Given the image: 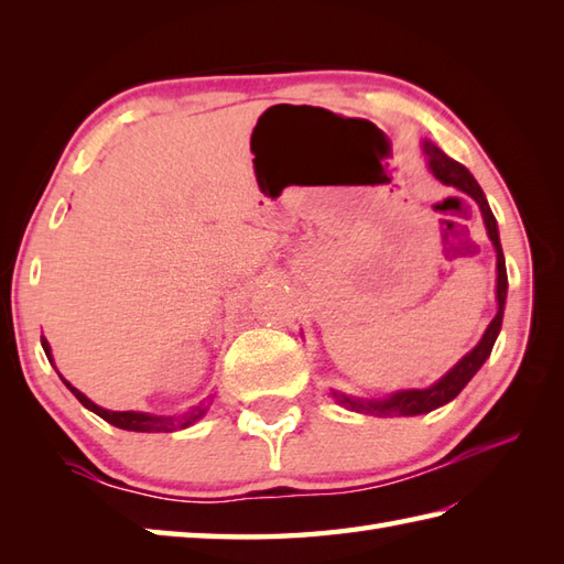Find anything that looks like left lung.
I'll return each mask as SVG.
<instances>
[{"label": "left lung", "mask_w": 564, "mask_h": 564, "mask_svg": "<svg viewBox=\"0 0 564 564\" xmlns=\"http://www.w3.org/2000/svg\"><path fill=\"white\" fill-rule=\"evenodd\" d=\"M424 152H426V162L429 170L434 174L441 184L453 186L463 191V194L470 196L477 208L482 213V220L487 227V235L492 239L495 251H497V315L495 319L489 322V327L485 329L482 339L477 341L475 349L470 354H465L458 364H455L446 376H443L438 382H434L431 388L424 390H400L392 392L388 398L380 400H361V398H349L344 392H332L334 400L339 404H344L346 410L351 412H361V414H373V416H416V414H426L436 406L451 402L455 394H458L470 378L482 368V364L492 354V346L497 341V334L501 329V317H505V303H507V263H505V251H501V242H499V230H497V220L492 215V208L485 198V191L480 188V184L475 182V176L465 170L460 162L451 160L446 152L441 148H436L434 142L424 140Z\"/></svg>", "instance_id": "obj_1"}]
</instances>
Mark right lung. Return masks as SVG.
<instances>
[{
    "mask_svg": "<svg viewBox=\"0 0 564 564\" xmlns=\"http://www.w3.org/2000/svg\"><path fill=\"white\" fill-rule=\"evenodd\" d=\"M41 344H43V351L47 356V361L53 364V354H51V344H47L45 337H41ZM55 366V364H53ZM63 378V376H59ZM65 386L72 390V394L87 406V410H91L94 414H99L104 422H109L118 429H126V431H142V434H172V431H178V429H186L191 424H196L198 419H203V414L208 412L210 406V400L206 402H198L191 406V410H186L184 414H174V416H162V414H148V412H111V410H104V406L94 404L87 394H82L77 388H72L69 382L63 378Z\"/></svg>",
    "mask_w": 564,
    "mask_h": 564,
    "instance_id": "1",
    "label": "right lung"
}]
</instances>
